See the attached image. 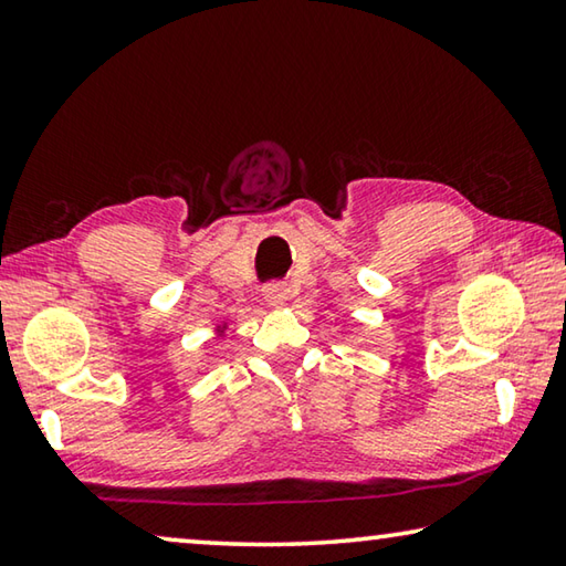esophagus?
<instances>
[{"instance_id":"1","label":"esophagus","mask_w":566,"mask_h":566,"mask_svg":"<svg viewBox=\"0 0 566 566\" xmlns=\"http://www.w3.org/2000/svg\"><path fill=\"white\" fill-rule=\"evenodd\" d=\"M264 300L272 304V307H282L290 300V286L282 284V282H272L264 286Z\"/></svg>"}]
</instances>
